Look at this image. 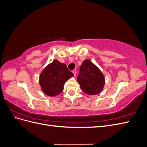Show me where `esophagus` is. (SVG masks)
Returning <instances> with one entry per match:
<instances>
[{"mask_svg":"<svg viewBox=\"0 0 147 147\" xmlns=\"http://www.w3.org/2000/svg\"><path fill=\"white\" fill-rule=\"evenodd\" d=\"M72 73L74 74V76H76V75H77V70H74L72 71Z\"/></svg>","mask_w":147,"mask_h":147,"instance_id":"obj_1","label":"esophagus"}]
</instances>
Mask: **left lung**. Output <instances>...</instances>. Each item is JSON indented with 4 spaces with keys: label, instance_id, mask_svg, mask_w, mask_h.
Here are the masks:
<instances>
[{
    "label": "left lung",
    "instance_id": "1",
    "mask_svg": "<svg viewBox=\"0 0 147 147\" xmlns=\"http://www.w3.org/2000/svg\"><path fill=\"white\" fill-rule=\"evenodd\" d=\"M77 82L86 94H98L103 90L105 80L100 70L90 59H85L80 69Z\"/></svg>",
    "mask_w": 147,
    "mask_h": 147
}]
</instances>
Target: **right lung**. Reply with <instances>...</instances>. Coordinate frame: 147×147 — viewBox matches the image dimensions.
Segmentation results:
<instances>
[{
    "label": "right lung",
    "mask_w": 147,
    "mask_h": 147,
    "mask_svg": "<svg viewBox=\"0 0 147 147\" xmlns=\"http://www.w3.org/2000/svg\"><path fill=\"white\" fill-rule=\"evenodd\" d=\"M72 77L74 74L68 70L66 64L56 59L42 71L39 84L44 94L54 97L63 91L64 83Z\"/></svg>",
    "instance_id": "add662e5"
}]
</instances>
